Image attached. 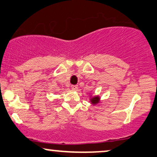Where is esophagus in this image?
<instances>
[{"mask_svg":"<svg viewBox=\"0 0 157 157\" xmlns=\"http://www.w3.org/2000/svg\"><path fill=\"white\" fill-rule=\"evenodd\" d=\"M71 88H72L73 90H78V85H72Z\"/></svg>","mask_w":157,"mask_h":157,"instance_id":"34e87169","label":"esophagus"}]
</instances>
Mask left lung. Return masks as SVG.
Segmentation results:
<instances>
[{
  "label": "left lung",
  "instance_id": "left-lung-1",
  "mask_svg": "<svg viewBox=\"0 0 157 157\" xmlns=\"http://www.w3.org/2000/svg\"><path fill=\"white\" fill-rule=\"evenodd\" d=\"M100 101V97L99 96H94V97H91L90 98V102L91 103L93 104V105H95V104L98 103Z\"/></svg>",
  "mask_w": 157,
  "mask_h": 157
}]
</instances>
